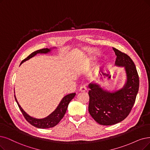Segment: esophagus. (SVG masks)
Instances as JSON below:
<instances>
[{
	"mask_svg": "<svg viewBox=\"0 0 150 150\" xmlns=\"http://www.w3.org/2000/svg\"><path fill=\"white\" fill-rule=\"evenodd\" d=\"M87 91V87L86 86H81L80 87V88H79V91L80 92H86Z\"/></svg>",
	"mask_w": 150,
	"mask_h": 150,
	"instance_id": "34e87169",
	"label": "esophagus"
}]
</instances>
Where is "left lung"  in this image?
<instances>
[{
  "label": "left lung",
  "mask_w": 150,
  "mask_h": 150,
  "mask_svg": "<svg viewBox=\"0 0 150 150\" xmlns=\"http://www.w3.org/2000/svg\"><path fill=\"white\" fill-rule=\"evenodd\" d=\"M112 49L116 55L115 65L125 68L127 81L124 87L110 92L97 83L88 85V112L96 122L103 125L116 124L127 117L139 88V77L132 59L115 48Z\"/></svg>",
  "instance_id": "1"
}]
</instances>
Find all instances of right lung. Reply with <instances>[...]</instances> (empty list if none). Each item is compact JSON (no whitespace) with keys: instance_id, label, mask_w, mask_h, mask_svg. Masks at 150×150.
<instances>
[{"instance_id":"right-lung-1","label":"right lung","mask_w":150,"mask_h":150,"mask_svg":"<svg viewBox=\"0 0 150 150\" xmlns=\"http://www.w3.org/2000/svg\"><path fill=\"white\" fill-rule=\"evenodd\" d=\"M51 50L52 49H47V48H46V49H42L38 50L37 51H35L33 52L31 54H30L26 58L24 59L20 64H21L23 62L28 60V59L31 58L32 57H34L35 55H37L38 53H47L50 52ZM75 95V93H72L64 96L62 100V101H60V103H59V104L57 106V108L55 109V110L52 112L49 116H48L47 117L43 119H36L28 115V114L23 110L18 102L15 95V98L18 105L20 110H21L23 114V115L29 124H31L33 126L39 129H48L55 126V125H57L59 123V122L62 120V119L64 117L65 112L67 110L69 102L72 100V99L74 97Z\"/></svg>"}]
</instances>
